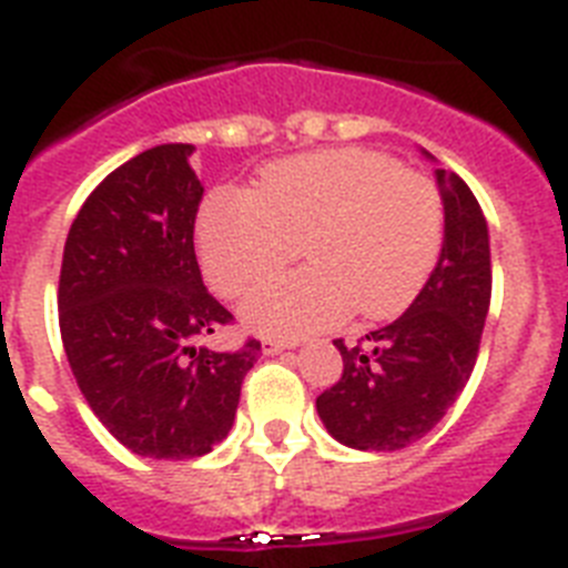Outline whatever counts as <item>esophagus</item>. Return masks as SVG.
Here are the masks:
<instances>
[{
  "label": "esophagus",
  "instance_id": "obj_1",
  "mask_svg": "<svg viewBox=\"0 0 568 568\" xmlns=\"http://www.w3.org/2000/svg\"><path fill=\"white\" fill-rule=\"evenodd\" d=\"M287 346H293V341H278V338L261 341V349H264V355H278V353H284Z\"/></svg>",
  "mask_w": 568,
  "mask_h": 568
}]
</instances>
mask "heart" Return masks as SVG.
Here are the masks:
<instances>
[{"label": "heart", "instance_id": "heart-1", "mask_svg": "<svg viewBox=\"0 0 568 568\" xmlns=\"http://www.w3.org/2000/svg\"><path fill=\"white\" fill-rule=\"evenodd\" d=\"M195 239L204 275L227 298L287 267L304 241L313 264L244 304L250 327L295 338L353 307L364 318L404 313L438 264L444 202L426 175L389 155L318 150L264 168L253 193L215 190Z\"/></svg>", "mask_w": 568, "mask_h": 568}]
</instances>
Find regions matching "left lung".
Returning <instances> with one entry per match:
<instances>
[{"label": "left lung", "instance_id": "8db88e82", "mask_svg": "<svg viewBox=\"0 0 568 568\" xmlns=\"http://www.w3.org/2000/svg\"><path fill=\"white\" fill-rule=\"evenodd\" d=\"M444 247L404 315L355 346L335 338L344 373L315 398L335 440L393 453L424 438L455 404L478 361L491 298L486 219L455 173L438 170Z\"/></svg>", "mask_w": 568, "mask_h": 568}]
</instances>
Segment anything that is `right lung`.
Wrapping results in <instances>:
<instances>
[{
  "label": "right lung",
  "instance_id": "add662e5",
  "mask_svg": "<svg viewBox=\"0 0 568 568\" xmlns=\"http://www.w3.org/2000/svg\"><path fill=\"white\" fill-rule=\"evenodd\" d=\"M193 144H159L84 199L64 241L59 329L79 389L130 453L184 460L227 438L261 353L199 341L233 324L207 293L193 230L204 187Z\"/></svg>",
  "mask_w": 568,
  "mask_h": 568
}]
</instances>
